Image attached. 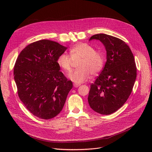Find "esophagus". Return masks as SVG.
Returning <instances> with one entry per match:
<instances>
[{"label":"esophagus","mask_w":152,"mask_h":152,"mask_svg":"<svg viewBox=\"0 0 152 152\" xmlns=\"http://www.w3.org/2000/svg\"><path fill=\"white\" fill-rule=\"evenodd\" d=\"M73 86L75 87H78L79 86H80V84H77V83H74L73 84Z\"/></svg>","instance_id":"esophagus-1"}]
</instances>
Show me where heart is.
Listing matches in <instances>:
<instances>
[{
    "label": "heart",
    "instance_id": "b5f03b06",
    "mask_svg": "<svg viewBox=\"0 0 152 152\" xmlns=\"http://www.w3.org/2000/svg\"><path fill=\"white\" fill-rule=\"evenodd\" d=\"M77 61L78 68L69 74V77L75 83H81L87 81L91 73L96 75L102 69L104 57L101 52L95 50L92 45L79 43L69 49V56L65 53L60 54L57 63L61 69L69 73L74 63Z\"/></svg>",
    "mask_w": 152,
    "mask_h": 152
}]
</instances>
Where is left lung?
Here are the masks:
<instances>
[{
    "label": "left lung",
    "instance_id": "left-lung-1",
    "mask_svg": "<svg viewBox=\"0 0 152 152\" xmlns=\"http://www.w3.org/2000/svg\"><path fill=\"white\" fill-rule=\"evenodd\" d=\"M105 47L107 61L100 75L91 84L88 102L95 112L110 115L120 108L128 99L137 76L134 57L123 40L106 34H97Z\"/></svg>",
    "mask_w": 152,
    "mask_h": 152
}]
</instances>
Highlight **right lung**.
<instances>
[{
	"label": "right lung",
	"mask_w": 152,
	"mask_h": 152,
	"mask_svg": "<svg viewBox=\"0 0 152 152\" xmlns=\"http://www.w3.org/2000/svg\"><path fill=\"white\" fill-rule=\"evenodd\" d=\"M66 49L57 42L42 39L27 45L16 60L13 73L18 97L32 114L41 119L58 115L73 87L57 63Z\"/></svg>",
	"instance_id": "obj_1"
}]
</instances>
